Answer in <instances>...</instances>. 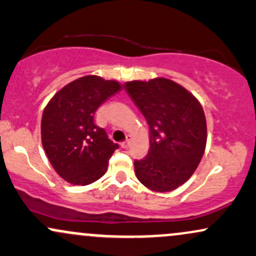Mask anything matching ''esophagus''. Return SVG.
Here are the masks:
<instances>
[{"instance_id": "obj_1", "label": "esophagus", "mask_w": 256, "mask_h": 256, "mask_svg": "<svg viewBox=\"0 0 256 256\" xmlns=\"http://www.w3.org/2000/svg\"><path fill=\"white\" fill-rule=\"evenodd\" d=\"M128 146H130V140H128H128H126L125 142L122 143V148H128Z\"/></svg>"}]
</instances>
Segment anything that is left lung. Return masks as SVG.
<instances>
[{
    "mask_svg": "<svg viewBox=\"0 0 256 256\" xmlns=\"http://www.w3.org/2000/svg\"><path fill=\"white\" fill-rule=\"evenodd\" d=\"M125 90L149 125L150 148L134 164L138 180L152 192H172L192 177L204 156L207 124L202 106L166 78L128 82Z\"/></svg>",
    "mask_w": 256,
    "mask_h": 256,
    "instance_id": "obj_1",
    "label": "left lung"
}]
</instances>
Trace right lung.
Instances as JSON below:
<instances>
[{
	"mask_svg": "<svg viewBox=\"0 0 256 256\" xmlns=\"http://www.w3.org/2000/svg\"><path fill=\"white\" fill-rule=\"evenodd\" d=\"M120 90L118 82L85 76L58 90L44 108L43 148L58 174L68 183L91 184L107 171L119 146L95 124V113Z\"/></svg>",
	"mask_w": 256,
	"mask_h": 256,
	"instance_id": "add662e5",
	"label": "right lung"
}]
</instances>
